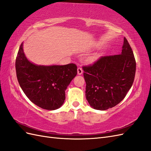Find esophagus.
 <instances>
[{
	"mask_svg": "<svg viewBox=\"0 0 151 151\" xmlns=\"http://www.w3.org/2000/svg\"><path fill=\"white\" fill-rule=\"evenodd\" d=\"M77 71H78V75H81L83 73V70L81 67H78V69H77Z\"/></svg>",
	"mask_w": 151,
	"mask_h": 151,
	"instance_id": "obj_1",
	"label": "esophagus"
}]
</instances>
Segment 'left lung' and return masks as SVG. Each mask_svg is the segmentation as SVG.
<instances>
[{"label": "left lung", "instance_id": "obj_1", "mask_svg": "<svg viewBox=\"0 0 151 151\" xmlns=\"http://www.w3.org/2000/svg\"><path fill=\"white\" fill-rule=\"evenodd\" d=\"M85 96L97 110L114 107L125 97L134 81L136 61L131 47L124 38L121 54L106 55L83 66Z\"/></svg>", "mask_w": 151, "mask_h": 151}]
</instances>
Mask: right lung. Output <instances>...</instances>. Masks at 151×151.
<instances>
[{"mask_svg": "<svg viewBox=\"0 0 151 151\" xmlns=\"http://www.w3.org/2000/svg\"><path fill=\"white\" fill-rule=\"evenodd\" d=\"M16 76L27 97L37 106L47 110L59 108L65 100V90L77 74V66H37L29 62L21 44L16 59Z\"/></svg>", "mask_w": 151, "mask_h": 151, "instance_id": "add662e5", "label": "right lung"}]
</instances>
